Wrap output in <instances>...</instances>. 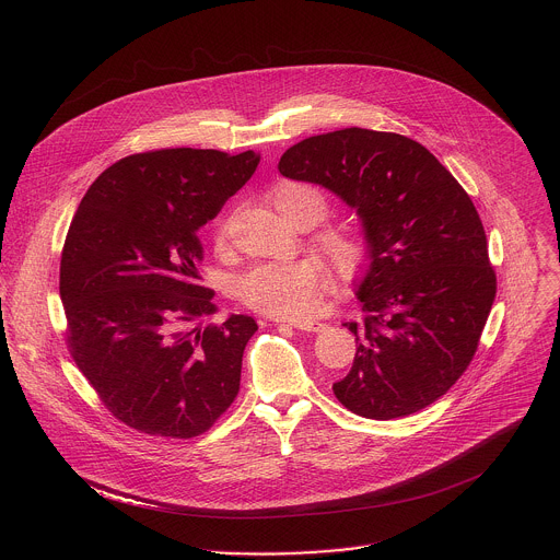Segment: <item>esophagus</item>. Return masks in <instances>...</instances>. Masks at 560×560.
<instances>
[{
    "label": "esophagus",
    "mask_w": 560,
    "mask_h": 560,
    "mask_svg": "<svg viewBox=\"0 0 560 560\" xmlns=\"http://www.w3.org/2000/svg\"><path fill=\"white\" fill-rule=\"evenodd\" d=\"M295 329H302V331H323L325 329V323L320 320H308V319H289L282 320Z\"/></svg>",
    "instance_id": "esophagus-1"
}]
</instances>
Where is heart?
<instances>
[{"instance_id":"obj_1","label":"heart","mask_w":560,"mask_h":560,"mask_svg":"<svg viewBox=\"0 0 560 560\" xmlns=\"http://www.w3.org/2000/svg\"><path fill=\"white\" fill-rule=\"evenodd\" d=\"M273 207L293 226H315L327 213L323 194L304 183H282L271 194ZM226 235V222H218L215 240ZM320 252L342 273L358 269L364 243L342 224L325 226L315 235ZM325 289V269L317 258H298L287 262H260L249 267L237 282L240 298L249 306L271 317H306L319 306Z\"/></svg>"}]
</instances>
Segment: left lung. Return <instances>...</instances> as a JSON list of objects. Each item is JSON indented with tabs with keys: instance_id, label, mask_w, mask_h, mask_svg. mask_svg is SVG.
<instances>
[{
	"instance_id": "left-lung-1",
	"label": "left lung",
	"mask_w": 560,
	"mask_h": 560,
	"mask_svg": "<svg viewBox=\"0 0 560 560\" xmlns=\"http://www.w3.org/2000/svg\"><path fill=\"white\" fill-rule=\"evenodd\" d=\"M287 178L317 183L358 211L369 267L358 282L355 358L331 386L349 411L390 420L424 409L470 366L495 298L479 213L422 144L340 129L291 147Z\"/></svg>"
}]
</instances>
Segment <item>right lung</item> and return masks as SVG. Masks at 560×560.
Segmentation results:
<instances>
[{"label": "right lung", "mask_w": 560, "mask_h": 560, "mask_svg": "<svg viewBox=\"0 0 560 560\" xmlns=\"http://www.w3.org/2000/svg\"><path fill=\"white\" fill-rule=\"evenodd\" d=\"M258 161L254 151L136 153L81 198L60 260L67 345L101 402L140 433L196 438L240 393L258 325L247 315L198 325L218 313L198 271V229Z\"/></svg>", "instance_id": "1"}]
</instances>
